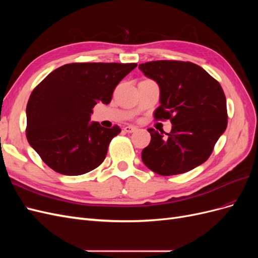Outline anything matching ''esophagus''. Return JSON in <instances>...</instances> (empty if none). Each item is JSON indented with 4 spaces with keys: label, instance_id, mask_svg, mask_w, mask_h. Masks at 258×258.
<instances>
[{
    "label": "esophagus",
    "instance_id": "obj_1",
    "mask_svg": "<svg viewBox=\"0 0 258 258\" xmlns=\"http://www.w3.org/2000/svg\"><path fill=\"white\" fill-rule=\"evenodd\" d=\"M123 130L128 132V134H132V132H135L137 130V128L135 126H131V124H129V126L123 127Z\"/></svg>",
    "mask_w": 258,
    "mask_h": 258
}]
</instances>
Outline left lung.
I'll return each mask as SVG.
<instances>
[{
    "label": "left lung",
    "mask_w": 258,
    "mask_h": 258,
    "mask_svg": "<svg viewBox=\"0 0 258 258\" xmlns=\"http://www.w3.org/2000/svg\"><path fill=\"white\" fill-rule=\"evenodd\" d=\"M139 69L159 86L160 105L154 113L155 119H170L172 123L170 134L147 129L152 139L142 151L144 165L163 176L200 166L227 127L222 86L206 70L188 61H150Z\"/></svg>",
    "instance_id": "8db88e82"
}]
</instances>
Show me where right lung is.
Instances as JSON below:
<instances>
[{"label": "right lung", "instance_id": "obj_1", "mask_svg": "<svg viewBox=\"0 0 258 258\" xmlns=\"http://www.w3.org/2000/svg\"><path fill=\"white\" fill-rule=\"evenodd\" d=\"M137 63H69L49 73L27 104V139L42 160L64 175H81L105 159L120 132L90 121L92 108L111 102L116 86Z\"/></svg>", "mask_w": 258, "mask_h": 258}]
</instances>
